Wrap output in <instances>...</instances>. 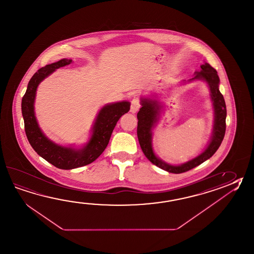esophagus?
<instances>
[{"label": "esophagus", "instance_id": "obj_1", "mask_svg": "<svg viewBox=\"0 0 254 254\" xmlns=\"http://www.w3.org/2000/svg\"><path fill=\"white\" fill-rule=\"evenodd\" d=\"M141 107V103L138 99H134L131 101V105H130V112L132 113H135L136 111H138V109Z\"/></svg>", "mask_w": 254, "mask_h": 254}]
</instances>
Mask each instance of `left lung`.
<instances>
[{
  "instance_id": "1",
  "label": "left lung",
  "mask_w": 254,
  "mask_h": 254,
  "mask_svg": "<svg viewBox=\"0 0 254 254\" xmlns=\"http://www.w3.org/2000/svg\"><path fill=\"white\" fill-rule=\"evenodd\" d=\"M201 71L197 72L192 79H204L209 85L211 97L214 108V127L212 140L205 151L194 159L183 164L181 166H170L165 162L161 161L154 154L151 145V130L156 121V117L158 116V105L156 101L150 99L142 100V108L137 113V137L139 141L141 149L143 151L145 157L150 161L152 164L158 166L161 169L166 170L173 174H181L189 171L195 166L201 165L204 161L212 157L213 154L217 151L219 146L223 142V137L226 130V106L223 96L219 90L220 79L218 77L217 71L209 64L204 63L201 66Z\"/></svg>"
}]
</instances>
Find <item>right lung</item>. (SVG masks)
Wrapping results in <instances>:
<instances>
[{"mask_svg":"<svg viewBox=\"0 0 254 254\" xmlns=\"http://www.w3.org/2000/svg\"><path fill=\"white\" fill-rule=\"evenodd\" d=\"M71 62V60L63 59L38 69L28 83L26 92L21 100V112L24 119L25 133L32 148L49 163L65 170L87 166L96 160L109 144L119 119L130 109V103L127 101L110 104L104 107L96 119L92 136L88 145L82 149L75 150L70 147H63L55 145L48 139L39 128L34 116L33 103L37 87L55 69L68 65Z\"/></svg>","mask_w":254,"mask_h":254,"instance_id":"obj_1","label":"right lung"}]
</instances>
